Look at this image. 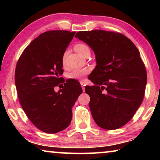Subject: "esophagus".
<instances>
[{
    "mask_svg": "<svg viewBox=\"0 0 160 160\" xmlns=\"http://www.w3.org/2000/svg\"><path fill=\"white\" fill-rule=\"evenodd\" d=\"M80 85H81V87H82V90L83 92H85V83L82 82V81H81L80 82Z\"/></svg>",
    "mask_w": 160,
    "mask_h": 160,
    "instance_id": "esophagus-1",
    "label": "esophagus"
}]
</instances>
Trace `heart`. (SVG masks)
Listing matches in <instances>:
<instances>
[{
  "mask_svg": "<svg viewBox=\"0 0 160 160\" xmlns=\"http://www.w3.org/2000/svg\"><path fill=\"white\" fill-rule=\"evenodd\" d=\"M74 48L78 53L83 56H85L87 53L90 52V48H89L88 46L85 44H82V43H78V44H75L74 46ZM66 56H67V51H65L63 54V56H62V63H63V65L66 63ZM90 72V70L89 68H85L75 69L72 70V71L69 72L68 75V77L69 78H71V79L80 80L82 79L83 77H85L86 75H88Z\"/></svg>",
  "mask_w": 160,
  "mask_h": 160,
  "instance_id": "heart-1",
  "label": "heart"
}]
</instances>
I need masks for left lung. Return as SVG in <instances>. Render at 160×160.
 Here are the masks:
<instances>
[{
  "label": "left lung",
  "instance_id": "left-lung-1",
  "mask_svg": "<svg viewBox=\"0 0 160 160\" xmlns=\"http://www.w3.org/2000/svg\"><path fill=\"white\" fill-rule=\"evenodd\" d=\"M75 37L96 56V68L89 77L95 85L85 87L93 119L102 128H121L133 117L144 97L147 72L139 51L118 32L82 31Z\"/></svg>",
  "mask_w": 160,
  "mask_h": 160
}]
</instances>
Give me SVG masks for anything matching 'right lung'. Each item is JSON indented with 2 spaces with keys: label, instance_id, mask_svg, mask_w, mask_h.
I'll return each mask as SVG.
<instances>
[{
  "label": "right lung",
  "instance_id": "1",
  "mask_svg": "<svg viewBox=\"0 0 160 160\" xmlns=\"http://www.w3.org/2000/svg\"><path fill=\"white\" fill-rule=\"evenodd\" d=\"M75 34L66 30L44 32L25 48L16 65L15 82L22 108L31 122L47 133H56L69 126L72 107L82 92L78 80L67 81L58 92L54 90L63 83L60 78L63 72L62 56Z\"/></svg>",
  "mask_w": 160,
  "mask_h": 160
}]
</instances>
